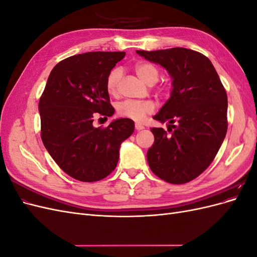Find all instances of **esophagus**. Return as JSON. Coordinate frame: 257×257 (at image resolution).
Wrapping results in <instances>:
<instances>
[{
	"label": "esophagus",
	"instance_id": "1",
	"mask_svg": "<svg viewBox=\"0 0 257 257\" xmlns=\"http://www.w3.org/2000/svg\"><path fill=\"white\" fill-rule=\"evenodd\" d=\"M135 128H136V131H142V130H144L145 127H144V125H142V124L136 123V124H135Z\"/></svg>",
	"mask_w": 257,
	"mask_h": 257
}]
</instances>
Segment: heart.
I'll return each mask as SVG.
<instances>
[{
  "mask_svg": "<svg viewBox=\"0 0 257 257\" xmlns=\"http://www.w3.org/2000/svg\"><path fill=\"white\" fill-rule=\"evenodd\" d=\"M137 76L147 84H154L159 80V68L148 62H139L135 65ZM122 78V71L114 68L108 75L106 79V88L109 94H115L118 92L119 82ZM154 111V105L151 102H136V100H125L118 106V113L124 118H128L137 122L146 119L148 114Z\"/></svg>",
  "mask_w": 257,
  "mask_h": 257,
  "instance_id": "obj_1",
  "label": "heart"
}]
</instances>
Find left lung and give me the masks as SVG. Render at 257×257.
<instances>
[{"label": "left lung", "instance_id": "1", "mask_svg": "<svg viewBox=\"0 0 257 257\" xmlns=\"http://www.w3.org/2000/svg\"><path fill=\"white\" fill-rule=\"evenodd\" d=\"M136 52L164 67L173 80L170 97L153 119L168 122L174 131L167 135L164 128H151L154 144L147 152L148 164L166 182L192 181L211 164L226 135V91L211 61L197 51L177 47Z\"/></svg>", "mask_w": 257, "mask_h": 257}]
</instances>
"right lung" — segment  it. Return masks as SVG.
<instances>
[{
	"label": "right lung",
	"mask_w": 257,
	"mask_h": 257,
	"mask_svg": "<svg viewBox=\"0 0 257 257\" xmlns=\"http://www.w3.org/2000/svg\"><path fill=\"white\" fill-rule=\"evenodd\" d=\"M125 52L92 51L61 61L51 71L38 104L42 141L68 176L82 182L102 180L115 168L121 144L133 134L134 121L113 120L93 126V115L114 113L106 79Z\"/></svg>",
	"instance_id": "obj_1"
}]
</instances>
